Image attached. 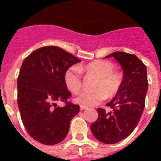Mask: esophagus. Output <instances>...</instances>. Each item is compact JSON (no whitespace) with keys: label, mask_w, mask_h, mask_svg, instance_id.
I'll list each match as a JSON object with an SVG mask.
<instances>
[{"label":"esophagus","mask_w":161,"mask_h":161,"mask_svg":"<svg viewBox=\"0 0 161 161\" xmlns=\"http://www.w3.org/2000/svg\"><path fill=\"white\" fill-rule=\"evenodd\" d=\"M80 110H84V109H87V106H80Z\"/></svg>","instance_id":"obj_1"}]
</instances>
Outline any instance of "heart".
I'll use <instances>...</instances> for the list:
<instances>
[{
	"label": "heart",
	"mask_w": 161,
	"mask_h": 161,
	"mask_svg": "<svg viewBox=\"0 0 161 161\" xmlns=\"http://www.w3.org/2000/svg\"><path fill=\"white\" fill-rule=\"evenodd\" d=\"M109 61L97 59L86 65L72 66L64 73L66 87L73 93H77L82 87L81 71L97 76L93 91H85L75 99L82 106H96L107 97H111L118 93L123 83V76Z\"/></svg>",
	"instance_id": "obj_1"
}]
</instances>
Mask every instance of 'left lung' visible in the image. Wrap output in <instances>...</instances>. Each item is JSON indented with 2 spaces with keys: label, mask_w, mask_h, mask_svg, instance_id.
<instances>
[{
  "label": "left lung",
  "mask_w": 161,
  "mask_h": 161,
  "mask_svg": "<svg viewBox=\"0 0 161 161\" xmlns=\"http://www.w3.org/2000/svg\"><path fill=\"white\" fill-rule=\"evenodd\" d=\"M114 57L123 70V83L117 94L106 104L112 111L98 108V119L90 130L98 141L114 144L128 137L141 118L147 92V68L134 54L116 52L106 56Z\"/></svg>",
  "instance_id": "8db88e82"
}]
</instances>
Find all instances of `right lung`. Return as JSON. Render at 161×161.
Returning <instances> with one entry per match:
<instances>
[{"mask_svg": "<svg viewBox=\"0 0 161 161\" xmlns=\"http://www.w3.org/2000/svg\"><path fill=\"white\" fill-rule=\"evenodd\" d=\"M79 59L62 48H38L24 59L18 78V105L25 130L36 141L46 145L63 141L70 122L80 106L68 102L71 93L64 73ZM57 101H64L63 108Z\"/></svg>", "mask_w": 161, "mask_h": 161, "instance_id": "1", "label": "right lung"}]
</instances>
